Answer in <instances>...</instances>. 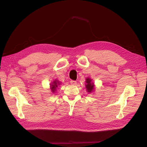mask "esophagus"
<instances>
[{
    "label": "esophagus",
    "mask_w": 147,
    "mask_h": 147,
    "mask_svg": "<svg viewBox=\"0 0 147 147\" xmlns=\"http://www.w3.org/2000/svg\"><path fill=\"white\" fill-rule=\"evenodd\" d=\"M70 82V84H72V85H75V84H77V82L74 80H71Z\"/></svg>",
    "instance_id": "obj_1"
}]
</instances>
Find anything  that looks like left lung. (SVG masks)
Segmentation results:
<instances>
[{
  "label": "left lung",
  "mask_w": 147,
  "mask_h": 147,
  "mask_svg": "<svg viewBox=\"0 0 147 147\" xmlns=\"http://www.w3.org/2000/svg\"><path fill=\"white\" fill-rule=\"evenodd\" d=\"M86 88L88 92H91L94 90V85L93 83H92V80L90 78H87L86 79Z\"/></svg>",
  "instance_id": "left-lung-1"
}]
</instances>
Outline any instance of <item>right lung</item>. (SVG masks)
Returning a JSON list of instances; mask_svg holds the SVG:
<instances>
[{
	"label": "right lung",
	"mask_w": 147,
	"mask_h": 147,
	"mask_svg": "<svg viewBox=\"0 0 147 147\" xmlns=\"http://www.w3.org/2000/svg\"><path fill=\"white\" fill-rule=\"evenodd\" d=\"M59 83L58 82V80H54L53 83H51V84H50V89H51V91L53 92H55L56 90V88H57V86L59 85Z\"/></svg>",
	"instance_id": "add662e5"
}]
</instances>
